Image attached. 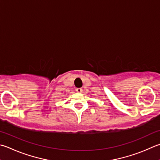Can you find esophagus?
Instances as JSON below:
<instances>
[{
    "mask_svg": "<svg viewBox=\"0 0 160 160\" xmlns=\"http://www.w3.org/2000/svg\"><path fill=\"white\" fill-rule=\"evenodd\" d=\"M75 91H76L78 93H81L82 92V88H77L75 89Z\"/></svg>",
    "mask_w": 160,
    "mask_h": 160,
    "instance_id": "esophagus-1",
    "label": "esophagus"
}]
</instances>
